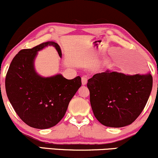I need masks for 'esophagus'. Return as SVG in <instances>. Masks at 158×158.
Listing matches in <instances>:
<instances>
[{"label":"esophagus","instance_id":"1","mask_svg":"<svg viewBox=\"0 0 158 158\" xmlns=\"http://www.w3.org/2000/svg\"><path fill=\"white\" fill-rule=\"evenodd\" d=\"M81 81H82V85H86L87 78H86V77H81Z\"/></svg>","mask_w":158,"mask_h":158}]
</instances>
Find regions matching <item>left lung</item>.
I'll return each instance as SVG.
<instances>
[{"label": "left lung", "instance_id": "left-lung-1", "mask_svg": "<svg viewBox=\"0 0 158 158\" xmlns=\"http://www.w3.org/2000/svg\"><path fill=\"white\" fill-rule=\"evenodd\" d=\"M87 87L97 119L105 126L122 127L133 123L143 111L152 89V76L107 70L89 79Z\"/></svg>", "mask_w": 158, "mask_h": 158}]
</instances>
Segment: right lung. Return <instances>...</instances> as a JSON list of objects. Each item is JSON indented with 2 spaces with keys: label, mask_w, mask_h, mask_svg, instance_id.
Segmentation results:
<instances>
[{
  "label": "right lung",
  "mask_w": 158,
  "mask_h": 158,
  "mask_svg": "<svg viewBox=\"0 0 158 158\" xmlns=\"http://www.w3.org/2000/svg\"><path fill=\"white\" fill-rule=\"evenodd\" d=\"M48 45L55 47L61 57L59 45L50 41L31 49L21 50L11 61L5 81L7 97L16 114L25 124L36 129L57 124L82 84L80 76L67 80L60 74L42 77L36 73L35 57Z\"/></svg>",
  "instance_id": "add662e5"
}]
</instances>
